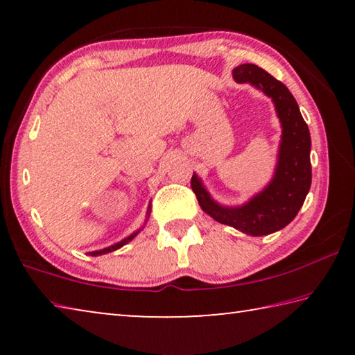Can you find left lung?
<instances>
[{
  "label": "left lung",
  "mask_w": 355,
  "mask_h": 355,
  "mask_svg": "<svg viewBox=\"0 0 355 355\" xmlns=\"http://www.w3.org/2000/svg\"><path fill=\"white\" fill-rule=\"evenodd\" d=\"M238 83H250L271 97L282 123V141L274 177L261 192L241 207H222L211 199L200 178L192 175L191 188L200 208L214 220L250 236H264L286 227L304 205L311 184L310 131L296 100L284 83L255 64L233 69Z\"/></svg>",
  "instance_id": "8db88e82"
}]
</instances>
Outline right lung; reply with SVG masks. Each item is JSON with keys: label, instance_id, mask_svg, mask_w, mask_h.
<instances>
[{"label": "right lung", "instance_id": "1", "mask_svg": "<svg viewBox=\"0 0 355 355\" xmlns=\"http://www.w3.org/2000/svg\"><path fill=\"white\" fill-rule=\"evenodd\" d=\"M148 209H150V207H148ZM147 214H150V213H147ZM141 230H137V232H135V233H131V235L128 236V238H125V239H122V241L120 243H117V244H114V245H110V248H106V249H101V250H95V252H91V255H94V257H97V255H103V254H107V252H112V250H117V249H120L122 248V245H125V244H128L131 239H133L137 233H139Z\"/></svg>", "mask_w": 355, "mask_h": 355}]
</instances>
